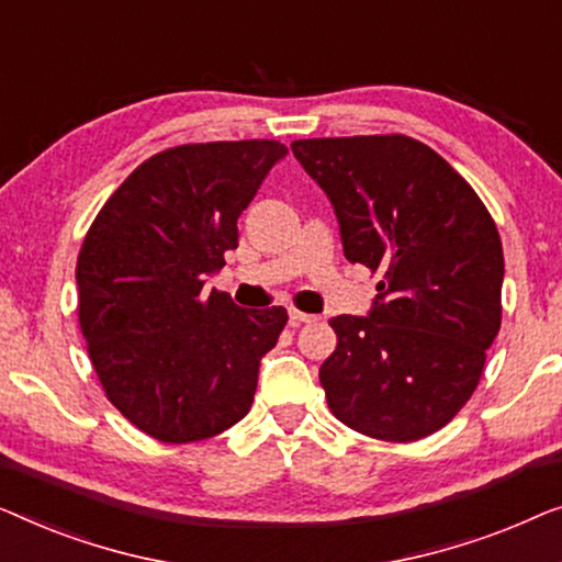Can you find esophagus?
I'll return each mask as SVG.
<instances>
[{
    "instance_id": "34e87169",
    "label": "esophagus",
    "mask_w": 562,
    "mask_h": 562,
    "mask_svg": "<svg viewBox=\"0 0 562 562\" xmlns=\"http://www.w3.org/2000/svg\"><path fill=\"white\" fill-rule=\"evenodd\" d=\"M313 321H315V315H311V313H300V311H295V307L290 311V326L292 328L303 326V323H313Z\"/></svg>"
}]
</instances>
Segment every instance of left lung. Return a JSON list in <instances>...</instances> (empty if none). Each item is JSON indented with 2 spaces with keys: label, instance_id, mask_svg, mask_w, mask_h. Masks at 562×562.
<instances>
[{
  "label": "left lung",
  "instance_id": "1",
  "mask_svg": "<svg viewBox=\"0 0 562 562\" xmlns=\"http://www.w3.org/2000/svg\"><path fill=\"white\" fill-rule=\"evenodd\" d=\"M334 203L344 255L379 274L369 315L330 318L321 384L330 413L369 438L420 440L476 390L502 326L504 251L476 191L405 134L295 139Z\"/></svg>",
  "mask_w": 562,
  "mask_h": 562
}]
</instances>
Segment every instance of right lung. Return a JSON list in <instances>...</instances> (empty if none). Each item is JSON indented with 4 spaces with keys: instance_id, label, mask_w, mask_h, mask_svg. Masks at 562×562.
I'll use <instances>...</instances> for the list:
<instances>
[{
    "instance_id": "1",
    "label": "right lung",
    "mask_w": 562,
    "mask_h": 562,
    "mask_svg": "<svg viewBox=\"0 0 562 562\" xmlns=\"http://www.w3.org/2000/svg\"><path fill=\"white\" fill-rule=\"evenodd\" d=\"M284 155L278 139L170 147L116 188L86 234L81 334L109 402L147 436L205 440L249 413L288 311H247L203 284L239 247L236 218Z\"/></svg>"
}]
</instances>
